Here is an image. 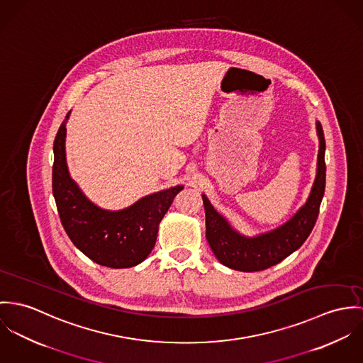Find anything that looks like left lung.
Masks as SVG:
<instances>
[{
  "label": "left lung",
  "mask_w": 363,
  "mask_h": 363,
  "mask_svg": "<svg viewBox=\"0 0 363 363\" xmlns=\"http://www.w3.org/2000/svg\"><path fill=\"white\" fill-rule=\"evenodd\" d=\"M316 132L319 136L318 168L309 198L280 227L255 237H246L213 207L206 195H201L206 213V238L221 264L247 273L266 270L280 263L306 241L316 224L325 188V140L319 121H316Z\"/></svg>",
  "instance_id": "obj_1"
}]
</instances>
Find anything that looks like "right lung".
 I'll list each match as a JSON object with an SVG mask.
<instances>
[{"label": "right lung", "mask_w": 363, "mask_h": 363, "mask_svg": "<svg viewBox=\"0 0 363 363\" xmlns=\"http://www.w3.org/2000/svg\"><path fill=\"white\" fill-rule=\"evenodd\" d=\"M69 114L71 111L54 140L52 195L62 227L74 245L93 262L111 269L133 267L150 255L159 224L184 185L146 195L122 210L99 207L86 198L68 171L65 138Z\"/></svg>", "instance_id": "add662e5"}]
</instances>
